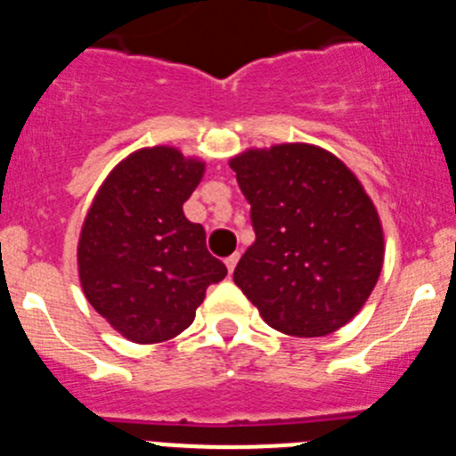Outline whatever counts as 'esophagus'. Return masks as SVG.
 <instances>
[{"instance_id": "34e87169", "label": "esophagus", "mask_w": 456, "mask_h": 456, "mask_svg": "<svg viewBox=\"0 0 456 456\" xmlns=\"http://www.w3.org/2000/svg\"><path fill=\"white\" fill-rule=\"evenodd\" d=\"M224 264H227L229 273H233V268H236V264H239V252H236V255H232V256H227V259H224Z\"/></svg>"}]
</instances>
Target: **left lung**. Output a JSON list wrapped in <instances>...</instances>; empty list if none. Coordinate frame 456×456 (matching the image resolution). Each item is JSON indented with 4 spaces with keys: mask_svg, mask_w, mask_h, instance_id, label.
Listing matches in <instances>:
<instances>
[{
    "mask_svg": "<svg viewBox=\"0 0 456 456\" xmlns=\"http://www.w3.org/2000/svg\"><path fill=\"white\" fill-rule=\"evenodd\" d=\"M229 165L256 236L233 282L264 322L296 338L351 322L383 266L381 220L351 169L310 144L245 151Z\"/></svg>",
    "mask_w": 456,
    "mask_h": 456,
    "instance_id": "left-lung-1",
    "label": "left lung"
}]
</instances>
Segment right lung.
Returning a JSON list of instances; mask_svg holds the SVG:
<instances>
[{"label": "right lung", "instance_id": "add662e5", "mask_svg": "<svg viewBox=\"0 0 456 456\" xmlns=\"http://www.w3.org/2000/svg\"><path fill=\"white\" fill-rule=\"evenodd\" d=\"M204 162L172 146L118 162L86 213L77 245L85 296L130 342L176 338L195 322L206 289L227 266L206 250L201 224L183 216Z\"/></svg>", "mask_w": 456, "mask_h": 456}]
</instances>
